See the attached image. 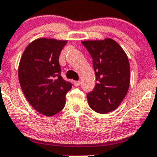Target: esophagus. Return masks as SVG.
I'll list each match as a JSON object with an SVG mask.
<instances>
[{
  "mask_svg": "<svg viewBox=\"0 0 157 157\" xmlns=\"http://www.w3.org/2000/svg\"><path fill=\"white\" fill-rule=\"evenodd\" d=\"M74 84L75 87H79L80 85V81H74Z\"/></svg>",
  "mask_w": 157,
  "mask_h": 157,
  "instance_id": "obj_1",
  "label": "esophagus"
}]
</instances>
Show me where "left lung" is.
<instances>
[{"mask_svg":"<svg viewBox=\"0 0 157 157\" xmlns=\"http://www.w3.org/2000/svg\"><path fill=\"white\" fill-rule=\"evenodd\" d=\"M93 59L96 84L87 94L90 108L106 114L116 109L128 90L130 67L125 51L112 39L81 42Z\"/></svg>","mask_w":157,"mask_h":157,"instance_id":"1","label":"left lung"}]
</instances>
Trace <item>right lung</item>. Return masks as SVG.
I'll list each match as a JSON object with an SVG mask.
<instances>
[{"label": "right lung", "instance_id": "obj_1", "mask_svg": "<svg viewBox=\"0 0 157 157\" xmlns=\"http://www.w3.org/2000/svg\"><path fill=\"white\" fill-rule=\"evenodd\" d=\"M67 41L41 38L25 49L18 67V79L26 99L46 116L62 111L72 84L61 77L59 57Z\"/></svg>", "mask_w": 157, "mask_h": 157}]
</instances>
